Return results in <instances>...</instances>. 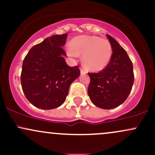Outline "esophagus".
<instances>
[{"label":"esophagus","mask_w":155,"mask_h":155,"mask_svg":"<svg viewBox=\"0 0 155 155\" xmlns=\"http://www.w3.org/2000/svg\"><path fill=\"white\" fill-rule=\"evenodd\" d=\"M80 71H81V74H87V70L85 68H80Z\"/></svg>","instance_id":"esophagus-1"}]
</instances>
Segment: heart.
<instances>
[{
	"instance_id": "1",
	"label": "heart",
	"mask_w": 155,
	"mask_h": 155,
	"mask_svg": "<svg viewBox=\"0 0 155 155\" xmlns=\"http://www.w3.org/2000/svg\"><path fill=\"white\" fill-rule=\"evenodd\" d=\"M67 53L72 58L83 54L84 66L92 71H99L109 63L113 49L107 39L95 35H80L73 39L71 47H68Z\"/></svg>"
}]
</instances>
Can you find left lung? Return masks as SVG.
<instances>
[{"label": "left lung", "instance_id": "obj_1", "mask_svg": "<svg viewBox=\"0 0 155 155\" xmlns=\"http://www.w3.org/2000/svg\"><path fill=\"white\" fill-rule=\"evenodd\" d=\"M107 38L113 54L108 65L98 73H88V95L96 106L111 109L125 101L134 82L133 63L127 52L111 35Z\"/></svg>", "mask_w": 155, "mask_h": 155}]
</instances>
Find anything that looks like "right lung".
<instances>
[{
    "mask_svg": "<svg viewBox=\"0 0 155 155\" xmlns=\"http://www.w3.org/2000/svg\"><path fill=\"white\" fill-rule=\"evenodd\" d=\"M68 35L44 39L28 51L22 63L21 84L29 102L41 109L58 108L65 102L71 84L80 75L79 66L65 63L63 49Z\"/></svg>",
    "mask_w": 155,
    "mask_h": 155,
    "instance_id": "right-lung-1",
    "label": "right lung"
}]
</instances>
